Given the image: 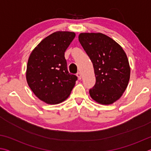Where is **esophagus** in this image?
Masks as SVG:
<instances>
[{
	"label": "esophagus",
	"mask_w": 151,
	"mask_h": 151,
	"mask_svg": "<svg viewBox=\"0 0 151 151\" xmlns=\"http://www.w3.org/2000/svg\"><path fill=\"white\" fill-rule=\"evenodd\" d=\"M76 76H77V77H78L79 80H81V79L82 78V75H81V73L80 72L77 73V74H76Z\"/></svg>",
	"instance_id": "esophagus-1"
}]
</instances>
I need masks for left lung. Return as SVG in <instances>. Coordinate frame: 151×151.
I'll use <instances>...</instances> for the list:
<instances>
[{
  "label": "left lung",
  "mask_w": 151,
  "mask_h": 151,
  "mask_svg": "<svg viewBox=\"0 0 151 151\" xmlns=\"http://www.w3.org/2000/svg\"><path fill=\"white\" fill-rule=\"evenodd\" d=\"M78 40L90 58L96 83L89 94L96 103L109 105L126 90L131 75L129 60L121 46L101 32H82Z\"/></svg>",
  "instance_id": "left-lung-1"
}]
</instances>
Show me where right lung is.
I'll use <instances>...</instances> for the list:
<instances>
[{"mask_svg": "<svg viewBox=\"0 0 151 151\" xmlns=\"http://www.w3.org/2000/svg\"><path fill=\"white\" fill-rule=\"evenodd\" d=\"M75 33L57 31L45 38L30 53L26 78L29 87L40 101L59 104L69 96L77 80L67 70L65 52Z\"/></svg>", "mask_w": 151, "mask_h": 151, "instance_id": "add662e5", "label": "right lung"}]
</instances>
